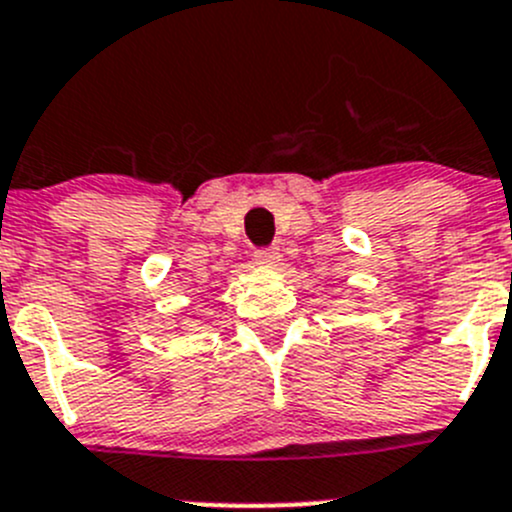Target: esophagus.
Listing matches in <instances>:
<instances>
[{
	"instance_id": "34e87169",
	"label": "esophagus",
	"mask_w": 512,
	"mask_h": 512,
	"mask_svg": "<svg viewBox=\"0 0 512 512\" xmlns=\"http://www.w3.org/2000/svg\"><path fill=\"white\" fill-rule=\"evenodd\" d=\"M280 247L277 245H270V247H260V250H255V260L260 262V265H267V267H272V265H277V262H280Z\"/></svg>"
}]
</instances>
